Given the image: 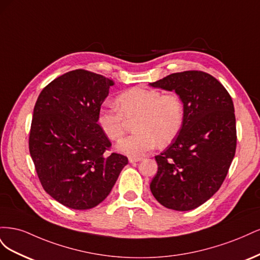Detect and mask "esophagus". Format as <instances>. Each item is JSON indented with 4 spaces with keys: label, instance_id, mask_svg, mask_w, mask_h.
<instances>
[{
    "label": "esophagus",
    "instance_id": "obj_1",
    "mask_svg": "<svg viewBox=\"0 0 260 260\" xmlns=\"http://www.w3.org/2000/svg\"><path fill=\"white\" fill-rule=\"evenodd\" d=\"M140 160H141L140 157H138V158H129V162H131V164H136V162H138Z\"/></svg>",
    "mask_w": 260,
    "mask_h": 260
}]
</instances>
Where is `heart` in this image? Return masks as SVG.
Instances as JSON below:
<instances>
[{
	"mask_svg": "<svg viewBox=\"0 0 260 260\" xmlns=\"http://www.w3.org/2000/svg\"><path fill=\"white\" fill-rule=\"evenodd\" d=\"M116 105H103L98 114V124L113 141L124 133L125 119H136L133 135L120 140L116 151L131 158L145 155L157 144L169 145L182 129L184 105L176 93L162 94L159 90L133 86L120 93Z\"/></svg>",
	"mask_w": 260,
	"mask_h": 260,
	"instance_id": "heart-1",
	"label": "heart"
}]
</instances>
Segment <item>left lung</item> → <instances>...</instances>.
Segmentation results:
<instances>
[{"instance_id":"obj_1","label":"left lung","mask_w":260,"mask_h":260,"mask_svg":"<svg viewBox=\"0 0 260 260\" xmlns=\"http://www.w3.org/2000/svg\"><path fill=\"white\" fill-rule=\"evenodd\" d=\"M149 85L175 91L184 105L182 129L155 156L158 171L149 187L165 207L194 209L219 190L233 160L237 127L232 99L216 78L198 70L171 74Z\"/></svg>"}]
</instances>
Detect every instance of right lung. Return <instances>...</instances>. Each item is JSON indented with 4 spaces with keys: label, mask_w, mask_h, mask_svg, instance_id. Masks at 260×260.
<instances>
[{
    "label": "right lung",
    "mask_w": 260,
    "mask_h": 260,
    "mask_svg": "<svg viewBox=\"0 0 260 260\" xmlns=\"http://www.w3.org/2000/svg\"><path fill=\"white\" fill-rule=\"evenodd\" d=\"M112 85L102 75L73 70L46 85L35 105L31 158L45 192L72 209L98 206L128 164L123 155H105L112 144L98 124Z\"/></svg>",
    "instance_id": "1"
}]
</instances>
